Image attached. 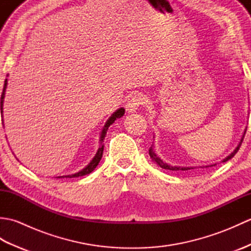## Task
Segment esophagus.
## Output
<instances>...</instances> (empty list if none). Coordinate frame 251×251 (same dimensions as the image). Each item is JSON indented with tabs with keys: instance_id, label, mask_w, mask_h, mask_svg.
I'll use <instances>...</instances> for the list:
<instances>
[{
	"instance_id": "obj_1",
	"label": "esophagus",
	"mask_w": 251,
	"mask_h": 251,
	"mask_svg": "<svg viewBox=\"0 0 251 251\" xmlns=\"http://www.w3.org/2000/svg\"><path fill=\"white\" fill-rule=\"evenodd\" d=\"M146 98L143 97V95L141 94H137L135 96H132V97L127 101V103L125 105L126 111L128 112V113H134L138 109H139V106L141 104L145 103Z\"/></svg>"
}]
</instances>
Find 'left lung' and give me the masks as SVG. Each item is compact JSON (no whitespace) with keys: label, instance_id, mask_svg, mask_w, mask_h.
<instances>
[{"label":"left lung","instance_id":"8db88e82","mask_svg":"<svg viewBox=\"0 0 251 251\" xmlns=\"http://www.w3.org/2000/svg\"><path fill=\"white\" fill-rule=\"evenodd\" d=\"M247 129V128H246ZM246 129L244 130V134H243V136H242V138H241V141L238 142V145H237V147L235 148V150H234L230 155L228 156H226L225 159H223L222 162H226V161H228V159H231L234 155H235V154L237 153V151L239 150V147L242 146V142H243V140H244V137H245V134H246ZM149 154H150V157L152 158V161L153 162H155L159 167L161 168H163V169H168V170H190V169H195V168H197V167H180V166H173V165H169V164H167V163H165L163 159L159 157L158 155H156V153L153 151V146L150 148V150H149ZM211 166H216V164H214V165H208V166H202V167H200V168H204V167H211Z\"/></svg>","mask_w":251,"mask_h":251}]
</instances>
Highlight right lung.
<instances>
[{"label": "right lung", "instance_id": "add662e5", "mask_svg": "<svg viewBox=\"0 0 251 251\" xmlns=\"http://www.w3.org/2000/svg\"><path fill=\"white\" fill-rule=\"evenodd\" d=\"M8 76V75H7ZM6 86H7V78L5 79L4 82V87H3V93L1 95V113H2V117H3V102H4V97H5V90H6ZM125 113V109L124 108H120L117 109L113 114H112L108 121L105 122V124L103 126L102 130H101L100 132V146H99V149L97 153L95 154V156L93 157L92 161H90V163L87 165L86 167L83 168L82 170H79L78 173L76 174H73V175H67V176H60V177H57V178H76V177H82V176H85V175H88L93 172V170L97 167V165L99 164L101 157H102V153H103V145L102 142L104 140V137L106 135V131H108V128L110 127V125L113 124V123L115 122V120L120 119V117H122L123 115H124ZM3 122V120H2Z\"/></svg>", "mask_w": 251, "mask_h": 251}]
</instances>
